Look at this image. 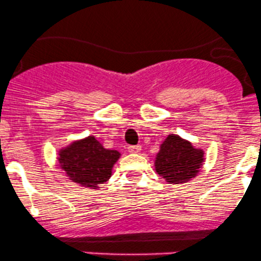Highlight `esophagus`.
<instances>
[{"mask_svg": "<svg viewBox=\"0 0 261 261\" xmlns=\"http://www.w3.org/2000/svg\"><path fill=\"white\" fill-rule=\"evenodd\" d=\"M128 150H129V153H132V154H138V153H141L142 147L141 145H130V147L128 148Z\"/></svg>", "mask_w": 261, "mask_h": 261, "instance_id": "obj_1", "label": "esophagus"}]
</instances>
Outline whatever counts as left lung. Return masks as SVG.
Segmentation results:
<instances>
[{
  "instance_id": "8db88e82",
  "label": "left lung",
  "mask_w": 261,
  "mask_h": 261,
  "mask_svg": "<svg viewBox=\"0 0 261 261\" xmlns=\"http://www.w3.org/2000/svg\"><path fill=\"white\" fill-rule=\"evenodd\" d=\"M203 148L178 134H169L159 147L154 159V169L172 186L189 183L203 168L205 156Z\"/></svg>"
}]
</instances>
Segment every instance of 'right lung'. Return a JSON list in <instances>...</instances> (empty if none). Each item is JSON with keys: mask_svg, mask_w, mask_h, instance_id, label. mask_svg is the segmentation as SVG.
I'll return each instance as SVG.
<instances>
[{"mask_svg": "<svg viewBox=\"0 0 261 261\" xmlns=\"http://www.w3.org/2000/svg\"><path fill=\"white\" fill-rule=\"evenodd\" d=\"M119 158L118 150L105 148L94 136L74 139L60 148L57 155L58 165L69 180L89 189H99L109 180Z\"/></svg>", "mask_w": 261, "mask_h": 261, "instance_id": "1", "label": "right lung"}]
</instances>
